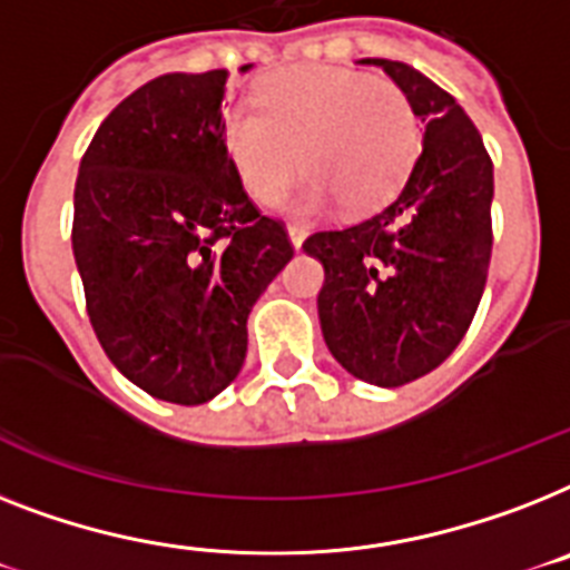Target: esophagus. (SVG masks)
<instances>
[{
    "label": "esophagus",
    "instance_id": "obj_1",
    "mask_svg": "<svg viewBox=\"0 0 570 570\" xmlns=\"http://www.w3.org/2000/svg\"><path fill=\"white\" fill-rule=\"evenodd\" d=\"M304 237H307V230L301 228V225H289V239H293L295 248H301V243H304Z\"/></svg>",
    "mask_w": 570,
    "mask_h": 570
}]
</instances>
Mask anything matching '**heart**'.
<instances>
[{
    "label": "heart",
    "instance_id": "heart-1",
    "mask_svg": "<svg viewBox=\"0 0 570 570\" xmlns=\"http://www.w3.org/2000/svg\"><path fill=\"white\" fill-rule=\"evenodd\" d=\"M254 105L225 110L222 142L261 205H277L304 169V210L333 198L342 210H372L413 173L421 122L392 78L342 67L284 69L257 87Z\"/></svg>",
    "mask_w": 570,
    "mask_h": 570
}]
</instances>
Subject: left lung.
I'll return each instance as SVG.
<instances>
[{"instance_id": "8db88e82", "label": "left lung", "mask_w": 570, "mask_h": 570, "mask_svg": "<svg viewBox=\"0 0 570 570\" xmlns=\"http://www.w3.org/2000/svg\"><path fill=\"white\" fill-rule=\"evenodd\" d=\"M413 101L424 146L390 205L318 228L304 252L325 266L318 318L331 354L374 386H404L445 363L483 298L492 261V157L451 92L401 60L365 58Z\"/></svg>"}]
</instances>
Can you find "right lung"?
<instances>
[{
	"label": "right lung",
	"mask_w": 570,
	"mask_h": 570,
	"mask_svg": "<svg viewBox=\"0 0 570 570\" xmlns=\"http://www.w3.org/2000/svg\"><path fill=\"white\" fill-rule=\"evenodd\" d=\"M225 81L228 69L169 72L134 90L92 134L72 198L101 348L142 392L184 406L237 377L254 301L295 254L230 166Z\"/></svg>",
	"instance_id": "add662e5"
}]
</instances>
